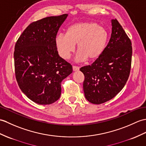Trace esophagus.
I'll return each instance as SVG.
<instances>
[{
    "mask_svg": "<svg viewBox=\"0 0 146 146\" xmlns=\"http://www.w3.org/2000/svg\"><path fill=\"white\" fill-rule=\"evenodd\" d=\"M73 70L74 72H76V71H78L80 70V68L77 66H73Z\"/></svg>",
    "mask_w": 146,
    "mask_h": 146,
    "instance_id": "1",
    "label": "esophagus"
}]
</instances>
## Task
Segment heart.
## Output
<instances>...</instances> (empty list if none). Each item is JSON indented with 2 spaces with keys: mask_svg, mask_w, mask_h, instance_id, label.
<instances>
[{
  "mask_svg": "<svg viewBox=\"0 0 146 146\" xmlns=\"http://www.w3.org/2000/svg\"><path fill=\"white\" fill-rule=\"evenodd\" d=\"M108 33L104 28L96 23H77L70 26L66 34L59 33L56 36L55 43L59 55L68 59L76 50V60L83 62L98 58L104 50L108 42Z\"/></svg>",
  "mask_w": 146,
  "mask_h": 146,
  "instance_id": "b5f03b06",
  "label": "heart"
}]
</instances>
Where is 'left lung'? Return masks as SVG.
Segmentation results:
<instances>
[{"mask_svg":"<svg viewBox=\"0 0 146 146\" xmlns=\"http://www.w3.org/2000/svg\"><path fill=\"white\" fill-rule=\"evenodd\" d=\"M110 42L91 65L81 67L83 91L89 102L100 104L111 100L126 84L129 76L131 42L116 19L111 20Z\"/></svg>","mask_w":146,"mask_h":146,"instance_id":"obj_1","label":"left lung"}]
</instances>
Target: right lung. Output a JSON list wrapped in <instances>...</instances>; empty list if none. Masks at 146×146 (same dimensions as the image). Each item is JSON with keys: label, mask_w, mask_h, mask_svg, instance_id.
I'll use <instances>...</instances> for the list:
<instances>
[{"label": "right lung", "mask_w": 146, "mask_h": 146, "mask_svg": "<svg viewBox=\"0 0 146 146\" xmlns=\"http://www.w3.org/2000/svg\"><path fill=\"white\" fill-rule=\"evenodd\" d=\"M68 14L48 17L27 27L15 45L16 80L27 98L46 105L59 99L63 80L72 73L71 64L60 57L55 38Z\"/></svg>", "instance_id": "1"}]
</instances>
